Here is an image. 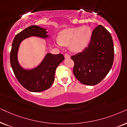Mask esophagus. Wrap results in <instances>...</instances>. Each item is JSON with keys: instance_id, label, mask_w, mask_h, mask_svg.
Masks as SVG:
<instances>
[{"instance_id": "1", "label": "esophagus", "mask_w": 127, "mask_h": 127, "mask_svg": "<svg viewBox=\"0 0 127 127\" xmlns=\"http://www.w3.org/2000/svg\"><path fill=\"white\" fill-rule=\"evenodd\" d=\"M64 57L65 59H70V56L68 55V54H65Z\"/></svg>"}]
</instances>
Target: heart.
Wrapping results in <instances>:
<instances>
[{"instance_id":"1","label":"heart","mask_w":127,"mask_h":127,"mask_svg":"<svg viewBox=\"0 0 127 127\" xmlns=\"http://www.w3.org/2000/svg\"><path fill=\"white\" fill-rule=\"evenodd\" d=\"M92 35V30L88 26L66 28L59 33L56 43L60 47L70 46L71 51L79 53L88 46Z\"/></svg>"}]
</instances>
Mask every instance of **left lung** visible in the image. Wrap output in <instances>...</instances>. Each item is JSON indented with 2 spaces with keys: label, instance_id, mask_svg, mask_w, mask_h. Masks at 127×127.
I'll list each match as a JSON object with an SVG mask.
<instances>
[{
  "label": "left lung",
  "instance_id": "1",
  "mask_svg": "<svg viewBox=\"0 0 127 127\" xmlns=\"http://www.w3.org/2000/svg\"><path fill=\"white\" fill-rule=\"evenodd\" d=\"M114 45L110 33L99 25L92 32L88 47L71 56L73 72L81 83L87 85L99 84L107 75L114 61Z\"/></svg>",
  "mask_w": 127,
  "mask_h": 127
}]
</instances>
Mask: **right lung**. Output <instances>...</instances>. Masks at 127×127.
<instances>
[{"instance_id":"obj_1","label":"right lung","mask_w":127,"mask_h":127,"mask_svg":"<svg viewBox=\"0 0 127 127\" xmlns=\"http://www.w3.org/2000/svg\"><path fill=\"white\" fill-rule=\"evenodd\" d=\"M46 30L38 25H31L16 35L13 41L10 56L11 68L21 85L31 92H39L49 88L55 80L56 69L64 60L62 54L53 55L48 53L33 68H25L20 64L18 53L21 42L30 37L50 39Z\"/></svg>"}]
</instances>
